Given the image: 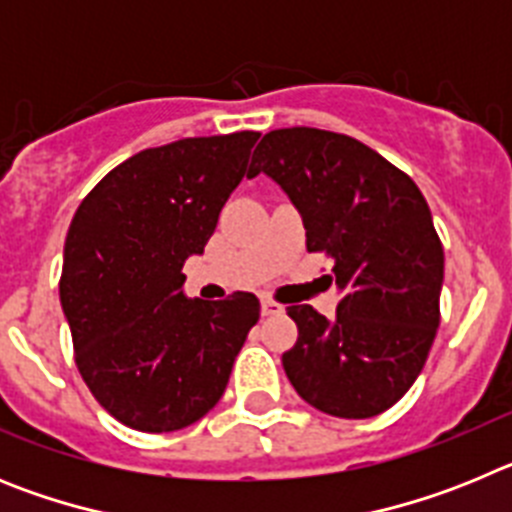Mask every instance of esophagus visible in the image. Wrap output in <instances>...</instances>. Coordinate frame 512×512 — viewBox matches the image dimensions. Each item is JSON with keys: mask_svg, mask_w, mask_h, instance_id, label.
<instances>
[{"mask_svg": "<svg viewBox=\"0 0 512 512\" xmlns=\"http://www.w3.org/2000/svg\"><path fill=\"white\" fill-rule=\"evenodd\" d=\"M282 312H284V305H279V302L261 300V315H264V318H271V315H282Z\"/></svg>", "mask_w": 512, "mask_h": 512, "instance_id": "34e87169", "label": "esophagus"}]
</instances>
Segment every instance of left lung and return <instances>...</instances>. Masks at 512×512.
Segmentation results:
<instances>
[{"instance_id":"obj_1","label":"left lung","mask_w":512,"mask_h":512,"mask_svg":"<svg viewBox=\"0 0 512 512\" xmlns=\"http://www.w3.org/2000/svg\"><path fill=\"white\" fill-rule=\"evenodd\" d=\"M266 174L297 207L307 251L333 259L336 318L289 305L297 343L282 354L297 395L336 418H372L413 387L438 330L443 246L408 174L341 133L264 135L248 176Z\"/></svg>"}]
</instances>
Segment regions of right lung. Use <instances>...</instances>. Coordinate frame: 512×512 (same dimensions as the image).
Returning <instances> with one entry per match:
<instances>
[{
  "label": "right lung",
  "mask_w": 512,
  "mask_h": 512,
  "mask_svg": "<svg viewBox=\"0 0 512 512\" xmlns=\"http://www.w3.org/2000/svg\"><path fill=\"white\" fill-rule=\"evenodd\" d=\"M256 140L243 130L146 148L71 220L58 289L76 366L128 428L169 433L210 413L259 320L251 292L207 302L182 289L184 261L205 251Z\"/></svg>",
  "instance_id": "1"
}]
</instances>
